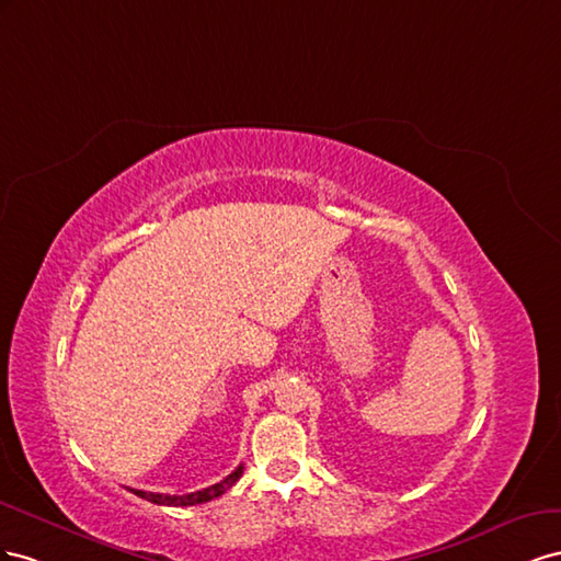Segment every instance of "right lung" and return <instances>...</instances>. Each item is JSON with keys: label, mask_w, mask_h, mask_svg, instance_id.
Instances as JSON below:
<instances>
[{"label": "right lung", "mask_w": 561, "mask_h": 561, "mask_svg": "<svg viewBox=\"0 0 561 561\" xmlns=\"http://www.w3.org/2000/svg\"><path fill=\"white\" fill-rule=\"evenodd\" d=\"M244 472V466H239L232 474H228L222 482L209 486V489H202V491H195V493H185V495H169V493H152V491H140V489H131L136 495H140V499H146L154 505H173V507H187V505H199V503H209L214 499H218V495L226 493L239 477H242Z\"/></svg>", "instance_id": "obj_1"}]
</instances>
